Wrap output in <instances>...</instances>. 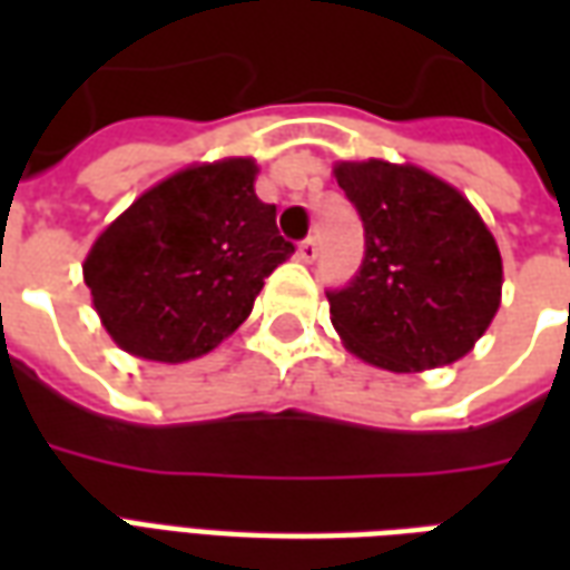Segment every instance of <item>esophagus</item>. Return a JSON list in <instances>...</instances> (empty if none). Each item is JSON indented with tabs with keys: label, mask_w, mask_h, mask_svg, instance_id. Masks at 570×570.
Instances as JSON below:
<instances>
[{
	"label": "esophagus",
	"mask_w": 570,
	"mask_h": 570,
	"mask_svg": "<svg viewBox=\"0 0 570 570\" xmlns=\"http://www.w3.org/2000/svg\"><path fill=\"white\" fill-rule=\"evenodd\" d=\"M317 253H321V244H317V237H305V240L298 244V259H302V262H314V259H317Z\"/></svg>",
	"instance_id": "obj_1"
}]
</instances>
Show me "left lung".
Wrapping results in <instances>:
<instances>
[{
	"instance_id": "obj_1",
	"label": "left lung",
	"mask_w": 570,
	"mask_h": 570,
	"mask_svg": "<svg viewBox=\"0 0 570 570\" xmlns=\"http://www.w3.org/2000/svg\"><path fill=\"white\" fill-rule=\"evenodd\" d=\"M363 223V262L326 289L345 345L391 372L464 357L501 305V253L470 200L419 167L338 164Z\"/></svg>"
}]
</instances>
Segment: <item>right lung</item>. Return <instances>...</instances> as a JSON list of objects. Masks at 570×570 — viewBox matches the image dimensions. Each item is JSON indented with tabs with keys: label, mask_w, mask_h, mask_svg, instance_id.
I'll return each instance as SVG.
<instances>
[{
	"label": "right lung",
	"mask_w": 570,
	"mask_h": 570,
	"mask_svg": "<svg viewBox=\"0 0 570 570\" xmlns=\"http://www.w3.org/2000/svg\"><path fill=\"white\" fill-rule=\"evenodd\" d=\"M249 158L164 179L97 237L85 259L94 308L146 360L200 357L247 321L265 277L289 259L277 207L256 198Z\"/></svg>",
	"instance_id": "right-lung-1"
}]
</instances>
